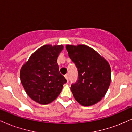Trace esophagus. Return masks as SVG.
Listing matches in <instances>:
<instances>
[{
  "label": "esophagus",
  "instance_id": "esophagus-1",
  "mask_svg": "<svg viewBox=\"0 0 132 132\" xmlns=\"http://www.w3.org/2000/svg\"><path fill=\"white\" fill-rule=\"evenodd\" d=\"M64 77H65V78L66 79V80H67V81H68V74H67V75H65Z\"/></svg>",
  "mask_w": 132,
  "mask_h": 132
}]
</instances>
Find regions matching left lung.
<instances>
[{
	"label": "left lung",
	"instance_id": "obj_1",
	"mask_svg": "<svg viewBox=\"0 0 132 132\" xmlns=\"http://www.w3.org/2000/svg\"><path fill=\"white\" fill-rule=\"evenodd\" d=\"M68 55L78 68V80L71 85L74 97L83 106L99 102L111 81V69L104 57L85 45H67Z\"/></svg>",
	"mask_w": 132,
	"mask_h": 132
}]
</instances>
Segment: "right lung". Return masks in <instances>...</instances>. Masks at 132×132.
I'll return each mask as SVG.
<instances>
[{
    "instance_id": "add662e5",
    "label": "right lung",
    "mask_w": 132,
    "mask_h": 132,
    "mask_svg": "<svg viewBox=\"0 0 132 132\" xmlns=\"http://www.w3.org/2000/svg\"><path fill=\"white\" fill-rule=\"evenodd\" d=\"M63 45H45L35 51L21 68V82L31 99L46 105L57 97L66 82L57 59Z\"/></svg>"
}]
</instances>
